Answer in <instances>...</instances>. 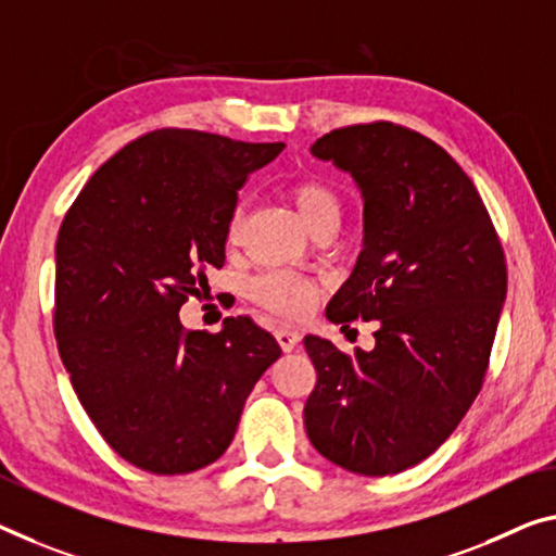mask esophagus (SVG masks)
<instances>
[{"label":"esophagus","instance_id":"obj_1","mask_svg":"<svg viewBox=\"0 0 556 556\" xmlns=\"http://www.w3.org/2000/svg\"><path fill=\"white\" fill-rule=\"evenodd\" d=\"M276 338L280 348H283V353H290V350H295L298 345H301V332L293 330V328H278L276 330Z\"/></svg>","mask_w":556,"mask_h":556}]
</instances>
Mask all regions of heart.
<instances>
[{"label": "heart", "instance_id": "obj_1", "mask_svg": "<svg viewBox=\"0 0 556 556\" xmlns=\"http://www.w3.org/2000/svg\"><path fill=\"white\" fill-rule=\"evenodd\" d=\"M290 201L298 211V216L305 220L307 228L326 224L332 220L338 224L340 218V195L336 193L330 184L320 181V178H303L290 186ZM241 216L243 208L236 206L230 211L228 224H226V243L236 245L238 233H241ZM251 301L266 307V311L280 315V318H305L313 311V305L318 303L320 286L313 278H305L301 273L293 270H263L258 276H253L245 286Z\"/></svg>", "mask_w": 556, "mask_h": 556}]
</instances>
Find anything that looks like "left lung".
<instances>
[{
    "instance_id": "1",
    "label": "left lung",
    "mask_w": 556,
    "mask_h": 556,
    "mask_svg": "<svg viewBox=\"0 0 556 556\" xmlns=\"http://www.w3.org/2000/svg\"><path fill=\"white\" fill-rule=\"evenodd\" d=\"M313 156L350 170L365 201L355 270L328 320H378L370 353L305 336L318 380L313 447L355 475L422 463L480 395L507 295V263L469 176L432 139L392 122L332 129Z\"/></svg>"
}]
</instances>
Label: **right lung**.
<instances>
[{
  "label": "right lung",
  "mask_w": 556,
  "mask_h": 556,
  "mask_svg": "<svg viewBox=\"0 0 556 556\" xmlns=\"http://www.w3.org/2000/svg\"><path fill=\"white\" fill-rule=\"evenodd\" d=\"M283 143L193 129L139 136L97 168L56 236L54 336L109 447L153 475L224 455L280 345L249 318L186 330L178 311L226 263L238 191Z\"/></svg>",
  "instance_id": "1"
}]
</instances>
